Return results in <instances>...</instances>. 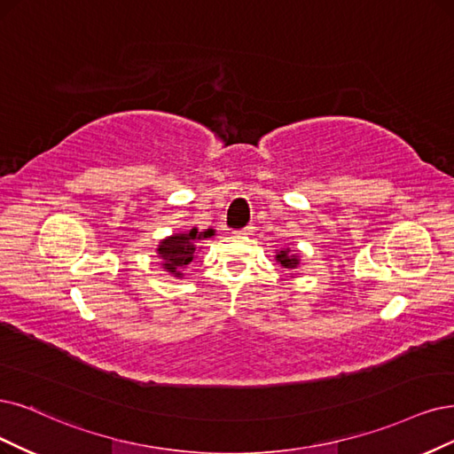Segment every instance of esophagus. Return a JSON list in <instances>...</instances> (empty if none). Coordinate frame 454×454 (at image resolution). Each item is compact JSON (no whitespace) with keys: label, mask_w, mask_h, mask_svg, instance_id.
I'll list each match as a JSON object with an SVG mask.
<instances>
[{"label":"esophagus","mask_w":454,"mask_h":454,"mask_svg":"<svg viewBox=\"0 0 454 454\" xmlns=\"http://www.w3.org/2000/svg\"><path fill=\"white\" fill-rule=\"evenodd\" d=\"M241 233H243V236H253V233H254V226H247V228H243V230H241Z\"/></svg>","instance_id":"1"}]
</instances>
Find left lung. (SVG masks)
Wrapping results in <instances>:
<instances>
[{"label": "left lung", "instance_id": "obj_1", "mask_svg": "<svg viewBox=\"0 0 454 454\" xmlns=\"http://www.w3.org/2000/svg\"><path fill=\"white\" fill-rule=\"evenodd\" d=\"M275 260H277V263H280L284 267V270H288V271H294L301 265V258L297 256V250L292 247H284V248L277 250ZM290 275H294V273H290Z\"/></svg>", "mask_w": 454, "mask_h": 454}]
</instances>
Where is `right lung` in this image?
Returning a JSON list of instances; mask_svg holds the SVG:
<instances>
[{
	"instance_id": "right-lung-1",
	"label": "right lung",
	"mask_w": 454,
	"mask_h": 454,
	"mask_svg": "<svg viewBox=\"0 0 454 454\" xmlns=\"http://www.w3.org/2000/svg\"><path fill=\"white\" fill-rule=\"evenodd\" d=\"M213 236L215 230L198 231V228H192L189 231L172 233V236L160 239L157 245V256L162 270L176 278H183V270L196 258V253L201 248L200 241Z\"/></svg>"
}]
</instances>
